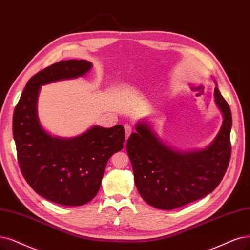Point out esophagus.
Masks as SVG:
<instances>
[{"label":"esophagus","mask_w":250,"mask_h":250,"mask_svg":"<svg viewBox=\"0 0 250 250\" xmlns=\"http://www.w3.org/2000/svg\"><path fill=\"white\" fill-rule=\"evenodd\" d=\"M132 131H133V128H132V126L130 125H125V138H126V139L132 134Z\"/></svg>","instance_id":"1"}]
</instances>
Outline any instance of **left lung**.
<instances>
[{"label": "left lung", "instance_id": "1", "mask_svg": "<svg viewBox=\"0 0 250 250\" xmlns=\"http://www.w3.org/2000/svg\"><path fill=\"white\" fill-rule=\"evenodd\" d=\"M214 102L223 124L214 140L203 149H177L161 139L148 120L136 124L126 151L136 188L148 205L162 210L184 206L209 195L225 176L230 159L232 113L217 84Z\"/></svg>", "mask_w": 250, "mask_h": 250}]
</instances>
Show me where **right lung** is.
Masks as SVG:
<instances>
[{
    "mask_svg": "<svg viewBox=\"0 0 250 250\" xmlns=\"http://www.w3.org/2000/svg\"><path fill=\"white\" fill-rule=\"evenodd\" d=\"M92 63L61 61L37 73L22 91L13 114V138L21 171L44 199L63 206H82L96 197L108 160L123 149L125 128L92 125L72 138L52 136L38 116L42 85L84 76Z\"/></svg>",
    "mask_w": 250,
    "mask_h": 250,
    "instance_id": "1",
    "label": "right lung"
}]
</instances>
